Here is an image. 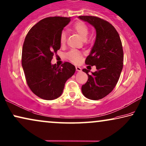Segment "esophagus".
Returning <instances> with one entry per match:
<instances>
[{
	"mask_svg": "<svg viewBox=\"0 0 146 146\" xmlns=\"http://www.w3.org/2000/svg\"><path fill=\"white\" fill-rule=\"evenodd\" d=\"M76 71H78V72L82 71V68L79 66H76Z\"/></svg>",
	"mask_w": 146,
	"mask_h": 146,
	"instance_id": "34e87169",
	"label": "esophagus"
}]
</instances>
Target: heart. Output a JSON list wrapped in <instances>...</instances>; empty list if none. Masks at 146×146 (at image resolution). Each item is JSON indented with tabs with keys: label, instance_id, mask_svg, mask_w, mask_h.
Here are the masks:
<instances>
[{
	"label": "heart",
	"instance_id": "heart-1",
	"mask_svg": "<svg viewBox=\"0 0 146 146\" xmlns=\"http://www.w3.org/2000/svg\"><path fill=\"white\" fill-rule=\"evenodd\" d=\"M73 29L75 32H76L80 37L83 40H86L88 37L90 30L89 27L85 23L83 22H78L74 25ZM66 34L64 31L61 33L60 36V41L62 45L66 43ZM82 57V54L80 52L76 50H71L66 54V58L75 64H78L80 62Z\"/></svg>",
	"mask_w": 146,
	"mask_h": 146
}]
</instances>
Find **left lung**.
I'll return each instance as SVG.
<instances>
[{"instance_id": "obj_1", "label": "left lung", "mask_w": 146, "mask_h": 146, "mask_svg": "<svg viewBox=\"0 0 146 146\" xmlns=\"http://www.w3.org/2000/svg\"><path fill=\"white\" fill-rule=\"evenodd\" d=\"M80 20L88 22L96 30V39L86 64L96 66L97 71L87 69L88 80L82 86V94L92 100H99L109 94L117 85L123 67L124 54L122 42L117 31L107 21L92 16H80Z\"/></svg>"}]
</instances>
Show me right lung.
Masks as SVG:
<instances>
[{"label": "right lung", "mask_w": 146, "mask_h": 146, "mask_svg": "<svg viewBox=\"0 0 146 146\" xmlns=\"http://www.w3.org/2000/svg\"><path fill=\"white\" fill-rule=\"evenodd\" d=\"M70 18L48 17L33 26L25 38L22 64L27 85L33 94L45 100H53L62 94L67 80L76 68L65 62L52 64V56L60 48V36Z\"/></svg>", "instance_id": "add662e5"}]
</instances>
